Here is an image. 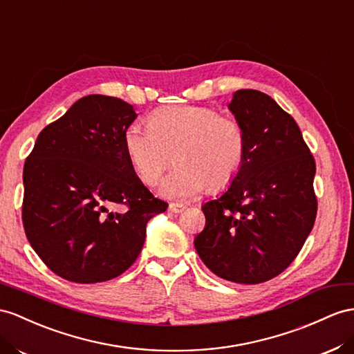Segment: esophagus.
Instances as JSON below:
<instances>
[{
	"label": "esophagus",
	"mask_w": 354,
	"mask_h": 354,
	"mask_svg": "<svg viewBox=\"0 0 354 354\" xmlns=\"http://www.w3.org/2000/svg\"><path fill=\"white\" fill-rule=\"evenodd\" d=\"M185 207H187V205H184V203H175L174 202V203L169 205V211L174 212V214H180L185 209Z\"/></svg>",
	"instance_id": "esophagus-1"
}]
</instances>
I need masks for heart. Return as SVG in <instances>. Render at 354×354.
<instances>
[{
  "instance_id": "b5f03b06",
  "label": "heart",
  "mask_w": 354,
  "mask_h": 354,
  "mask_svg": "<svg viewBox=\"0 0 354 354\" xmlns=\"http://www.w3.org/2000/svg\"><path fill=\"white\" fill-rule=\"evenodd\" d=\"M125 152L143 184L156 185L175 153L176 167L161 183L166 197L189 198L207 188L229 187L247 157L241 121L215 107L180 104L156 111L149 124L134 122L124 136Z\"/></svg>"
}]
</instances>
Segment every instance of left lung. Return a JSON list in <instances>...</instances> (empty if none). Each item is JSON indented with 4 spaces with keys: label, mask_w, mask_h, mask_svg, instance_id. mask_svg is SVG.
I'll list each match as a JSON object with an SVG mask.
<instances>
[{
    "label": "left lung",
    "mask_w": 354,
    "mask_h": 354,
    "mask_svg": "<svg viewBox=\"0 0 354 354\" xmlns=\"http://www.w3.org/2000/svg\"><path fill=\"white\" fill-rule=\"evenodd\" d=\"M229 109L247 131V157L227 192L202 206L194 247L215 275L259 284L290 266L314 227L315 161L292 115L268 94L239 89Z\"/></svg>",
    "instance_id": "8db88e82"
}]
</instances>
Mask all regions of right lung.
I'll return each mask as SVG.
<instances>
[{
    "mask_svg": "<svg viewBox=\"0 0 354 354\" xmlns=\"http://www.w3.org/2000/svg\"><path fill=\"white\" fill-rule=\"evenodd\" d=\"M131 104L86 95L40 131L24 166L22 223L52 272L80 284L102 283L139 257L147 223L167 203L134 174L124 136Z\"/></svg>",
    "mask_w": 354,
    "mask_h": 354,
    "instance_id": "obj_1",
    "label": "right lung"
}]
</instances>
